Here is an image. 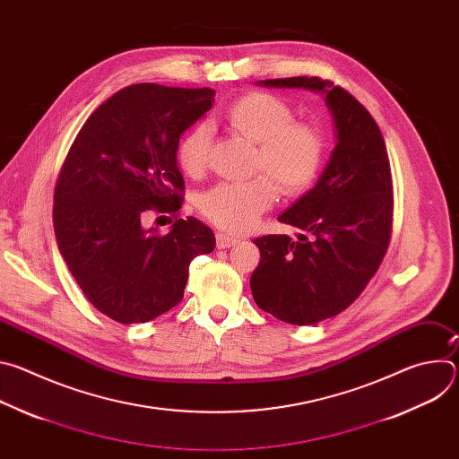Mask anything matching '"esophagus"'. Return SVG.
I'll return each mask as SVG.
<instances>
[{
	"mask_svg": "<svg viewBox=\"0 0 459 459\" xmlns=\"http://www.w3.org/2000/svg\"><path fill=\"white\" fill-rule=\"evenodd\" d=\"M216 241H218V248H229V247L238 243V238H232V236L223 234V232H218L216 234Z\"/></svg>",
	"mask_w": 459,
	"mask_h": 459,
	"instance_id": "esophagus-1",
	"label": "esophagus"
}]
</instances>
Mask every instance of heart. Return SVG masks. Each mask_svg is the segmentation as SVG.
<instances>
[{
    "label": "heart",
    "instance_id": "1",
    "mask_svg": "<svg viewBox=\"0 0 459 459\" xmlns=\"http://www.w3.org/2000/svg\"><path fill=\"white\" fill-rule=\"evenodd\" d=\"M292 108L267 92H248L238 98L225 112L234 134L257 143L254 170H265L283 194L305 190L316 178L323 154V142L312 125L292 121ZM209 130L194 126L178 145V165L186 176L205 169ZM274 183L257 176L245 183H221L211 188L200 202L204 214L218 227L243 232L255 225L276 198Z\"/></svg>",
    "mask_w": 459,
    "mask_h": 459
}]
</instances>
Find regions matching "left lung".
<instances>
[{
	"instance_id": "left-lung-1",
	"label": "left lung",
	"mask_w": 459,
	"mask_h": 459,
	"mask_svg": "<svg viewBox=\"0 0 459 459\" xmlns=\"http://www.w3.org/2000/svg\"><path fill=\"white\" fill-rule=\"evenodd\" d=\"M323 96L336 145L310 190L278 216L299 229L255 238L261 259L250 276L255 305L292 325H312L345 310L376 274L392 227V179L383 136L368 110L321 78L255 82Z\"/></svg>"
}]
</instances>
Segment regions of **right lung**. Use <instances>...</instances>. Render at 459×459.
<instances>
[{
    "instance_id": "1",
    "label": "right lung",
    "mask_w": 459,
    "mask_h": 459,
    "mask_svg": "<svg viewBox=\"0 0 459 459\" xmlns=\"http://www.w3.org/2000/svg\"><path fill=\"white\" fill-rule=\"evenodd\" d=\"M212 89L138 83L82 126L54 192L57 248L87 299L117 323L151 321L183 299L190 261L216 247L200 220L169 234L143 227L151 209L178 212L179 138L212 108Z\"/></svg>"
}]
</instances>
